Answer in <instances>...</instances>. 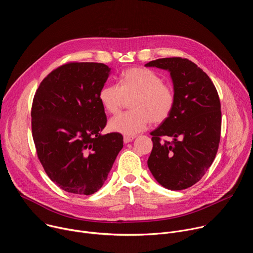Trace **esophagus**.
I'll list each match as a JSON object with an SVG mask.
<instances>
[{
    "label": "esophagus",
    "mask_w": 253,
    "mask_h": 253,
    "mask_svg": "<svg viewBox=\"0 0 253 253\" xmlns=\"http://www.w3.org/2000/svg\"><path fill=\"white\" fill-rule=\"evenodd\" d=\"M134 136H127V135H125L124 136V138H123V140H124V143H129V142H131L132 140H134Z\"/></svg>",
    "instance_id": "34e87169"
}]
</instances>
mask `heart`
Instances as JSON below:
<instances>
[{
  "label": "heart",
  "instance_id": "b5f03b06",
  "mask_svg": "<svg viewBox=\"0 0 253 253\" xmlns=\"http://www.w3.org/2000/svg\"><path fill=\"white\" fill-rule=\"evenodd\" d=\"M126 99H131L132 110L111 118L108 129L128 136L144 131L150 122H164L171 115L176 101L174 90L154 71L145 68L124 71L118 85L107 84L99 92L101 105L110 114L118 113Z\"/></svg>",
  "mask_w": 253,
  "mask_h": 253
}]
</instances>
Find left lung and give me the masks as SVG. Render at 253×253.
<instances>
[{
  "instance_id": "1",
  "label": "left lung",
  "mask_w": 253,
  "mask_h": 253,
  "mask_svg": "<svg viewBox=\"0 0 253 253\" xmlns=\"http://www.w3.org/2000/svg\"><path fill=\"white\" fill-rule=\"evenodd\" d=\"M168 70L175 106L171 115L152 131L148 167L163 187L182 190L203 177L217 153L221 133L219 96L208 75L186 58H162L145 64ZM170 136L172 141H162Z\"/></svg>"
}]
</instances>
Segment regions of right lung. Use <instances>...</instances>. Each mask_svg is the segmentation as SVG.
Masks as SVG:
<instances>
[{
    "label": "right lung",
    "instance_id": "right-lung-1",
    "mask_svg": "<svg viewBox=\"0 0 253 253\" xmlns=\"http://www.w3.org/2000/svg\"><path fill=\"white\" fill-rule=\"evenodd\" d=\"M110 68L69 62L44 78L32 104V135L38 158L54 183L81 195L97 192L123 147V136L102 135L107 117L99 92Z\"/></svg>",
    "mask_w": 253,
    "mask_h": 253
}]
</instances>
